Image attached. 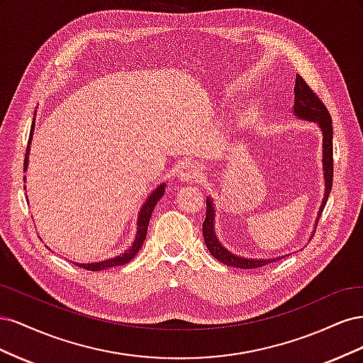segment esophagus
I'll return each mask as SVG.
<instances>
[{
  "instance_id": "34e87169",
  "label": "esophagus",
  "mask_w": 363,
  "mask_h": 363,
  "mask_svg": "<svg viewBox=\"0 0 363 363\" xmlns=\"http://www.w3.org/2000/svg\"><path fill=\"white\" fill-rule=\"evenodd\" d=\"M183 182H199L204 175V167L200 163H186L179 171Z\"/></svg>"
}]
</instances>
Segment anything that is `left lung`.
<instances>
[{"instance_id": "left-lung-1", "label": "left lung", "mask_w": 363, "mask_h": 363, "mask_svg": "<svg viewBox=\"0 0 363 363\" xmlns=\"http://www.w3.org/2000/svg\"><path fill=\"white\" fill-rule=\"evenodd\" d=\"M295 103H294V113L303 119H309L316 123L323 130V169H324V180H325V194L324 200L320 207V212H318V218L321 216L325 203L328 200V194L332 191L333 184V127H332V116L328 113L327 107L321 101V98L318 96L312 87L307 84L301 75H296L295 79ZM215 208L212 206V201L207 199L206 201V219L203 223V236L206 240V247L211 251V255L219 260L224 265L235 267V268H242V269H255L260 268L263 265H268L271 262H277L279 259H245L239 257L236 255L227 251L223 244L219 242L215 230ZM318 224V221H316Z\"/></svg>"}]
</instances>
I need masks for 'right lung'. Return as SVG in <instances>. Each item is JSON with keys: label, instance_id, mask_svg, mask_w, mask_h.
Here are the masks:
<instances>
[{"label": "right lung", "instance_id": "obj_1", "mask_svg": "<svg viewBox=\"0 0 363 363\" xmlns=\"http://www.w3.org/2000/svg\"><path fill=\"white\" fill-rule=\"evenodd\" d=\"M33 130H35V119H33V124H31V130H30V138H28V145L26 150V159H24V171L27 169V163H28V151H30V142H31V136H33ZM164 186L167 184H160L159 188L152 192L148 200L145 201V204L142 206L140 212H139V218H138V233H136V239L133 245H131L127 251H124L121 256H116L113 259H108V260H103V262H96V263H75L77 267H80L83 269L87 271H103L107 268H113V267H119V265H125L131 259H133L138 251L140 250L142 244H144L145 236H147V230H148V224H150V218L152 211H155V207L157 204V201L162 199L163 194H164Z\"/></svg>", "mask_w": 363, "mask_h": 363}]
</instances>
